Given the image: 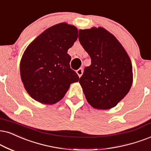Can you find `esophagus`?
Returning a JSON list of instances; mask_svg holds the SVG:
<instances>
[{"label":"esophagus","instance_id":"obj_1","mask_svg":"<svg viewBox=\"0 0 151 151\" xmlns=\"http://www.w3.org/2000/svg\"><path fill=\"white\" fill-rule=\"evenodd\" d=\"M76 72H77L78 76L80 77L82 75V74H83V69H82V68H79V69H78Z\"/></svg>","mask_w":151,"mask_h":151}]
</instances>
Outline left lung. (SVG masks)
<instances>
[{"label":"left lung","mask_w":151,"mask_h":151,"mask_svg":"<svg viewBox=\"0 0 151 151\" xmlns=\"http://www.w3.org/2000/svg\"><path fill=\"white\" fill-rule=\"evenodd\" d=\"M79 40L91 58L79 82L88 102L98 109L115 106L132 83V66L123 46L103 28L79 30Z\"/></svg>","instance_id":"left-lung-1"}]
</instances>
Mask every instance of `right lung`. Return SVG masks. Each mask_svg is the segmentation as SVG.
I'll use <instances>...</instances> for the list:
<instances>
[{
	"label": "right lung",
	"mask_w": 151,
	"mask_h": 151,
	"mask_svg": "<svg viewBox=\"0 0 151 151\" xmlns=\"http://www.w3.org/2000/svg\"><path fill=\"white\" fill-rule=\"evenodd\" d=\"M74 26L61 23L49 28L30 44L20 63L22 81L32 98L43 104H55L70 86L79 81L70 68L68 50L77 40Z\"/></svg>",
	"instance_id": "right-lung-1"
}]
</instances>
